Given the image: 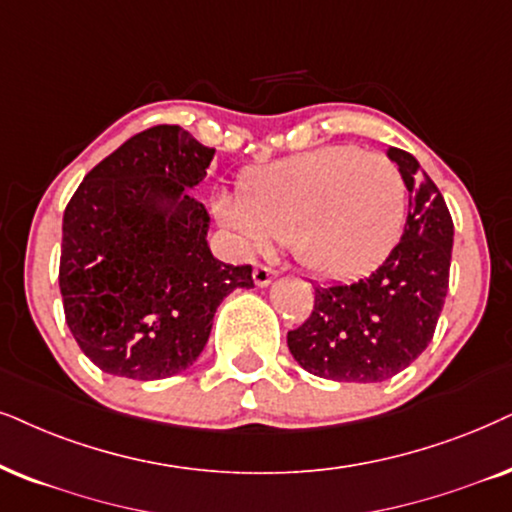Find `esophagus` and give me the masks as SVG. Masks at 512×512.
I'll return each instance as SVG.
<instances>
[{
  "label": "esophagus",
  "mask_w": 512,
  "mask_h": 512,
  "mask_svg": "<svg viewBox=\"0 0 512 512\" xmlns=\"http://www.w3.org/2000/svg\"><path fill=\"white\" fill-rule=\"evenodd\" d=\"M276 274H278V271L267 267V264H257L255 271H252V281H255L260 288H264V286H269L271 281H274Z\"/></svg>",
  "instance_id": "1"
}]
</instances>
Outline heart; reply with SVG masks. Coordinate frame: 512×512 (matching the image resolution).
<instances>
[{
    "instance_id": "obj_1",
    "label": "heart",
    "mask_w": 512,
    "mask_h": 512,
    "mask_svg": "<svg viewBox=\"0 0 512 512\" xmlns=\"http://www.w3.org/2000/svg\"><path fill=\"white\" fill-rule=\"evenodd\" d=\"M217 212L243 248L290 241L295 260L321 278H354L378 267L397 245L406 184L383 153L323 146L243 177L222 193Z\"/></svg>"
}]
</instances>
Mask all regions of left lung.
Wrapping results in <instances>:
<instances>
[{
  "label": "left lung",
  "instance_id": "left-lung-1",
  "mask_svg": "<svg viewBox=\"0 0 512 512\" xmlns=\"http://www.w3.org/2000/svg\"><path fill=\"white\" fill-rule=\"evenodd\" d=\"M387 155L409 189L401 241L373 274L314 286V309L288 347L304 371L340 383H380L413 364L435 335L449 290L454 222L442 193L401 148Z\"/></svg>",
  "mask_w": 512,
  "mask_h": 512
}]
</instances>
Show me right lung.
I'll use <instances>...</instances> for the list:
<instances>
[{
	"label": "right lung",
	"mask_w": 512,
	"mask_h": 512,
	"mask_svg": "<svg viewBox=\"0 0 512 512\" xmlns=\"http://www.w3.org/2000/svg\"><path fill=\"white\" fill-rule=\"evenodd\" d=\"M215 148L179 125L127 139L84 177L63 212L58 286L77 345L103 373L160 380L186 371L252 267L215 260L210 215L189 196Z\"/></svg>",
	"instance_id": "right-lung-1"
}]
</instances>
